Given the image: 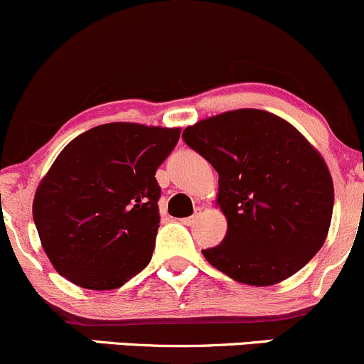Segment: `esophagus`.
Wrapping results in <instances>:
<instances>
[{"label": "esophagus", "instance_id": "1", "mask_svg": "<svg viewBox=\"0 0 364 364\" xmlns=\"http://www.w3.org/2000/svg\"><path fill=\"white\" fill-rule=\"evenodd\" d=\"M197 218H198V214H193V215H190V218H185V219H181V223H183V225L190 226V225H193L195 221H197Z\"/></svg>", "mask_w": 364, "mask_h": 364}]
</instances>
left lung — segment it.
I'll return each instance as SVG.
<instances>
[{
  "label": "left lung",
  "mask_w": 364,
  "mask_h": 364,
  "mask_svg": "<svg viewBox=\"0 0 364 364\" xmlns=\"http://www.w3.org/2000/svg\"><path fill=\"white\" fill-rule=\"evenodd\" d=\"M219 174L215 207L228 231L202 250L215 269L252 287L277 285L323 247L333 181L321 154L285 119L257 109L223 112L183 131Z\"/></svg>",
  "instance_id": "8db88e82"
}]
</instances>
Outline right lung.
Listing matches in <instances>:
<instances>
[{"label": "right lung", "mask_w": 364, "mask_h": 364, "mask_svg": "<svg viewBox=\"0 0 364 364\" xmlns=\"http://www.w3.org/2000/svg\"><path fill=\"white\" fill-rule=\"evenodd\" d=\"M179 134V127L110 122L60 151L33 202L58 274L87 290H114L145 269L161 223L155 171Z\"/></svg>", "instance_id": "obj_1"}]
</instances>
